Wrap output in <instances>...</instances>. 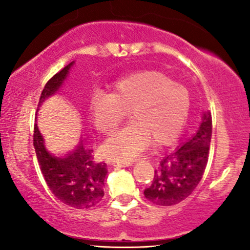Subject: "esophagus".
<instances>
[{
    "label": "esophagus",
    "instance_id": "esophagus-1",
    "mask_svg": "<svg viewBox=\"0 0 250 250\" xmlns=\"http://www.w3.org/2000/svg\"><path fill=\"white\" fill-rule=\"evenodd\" d=\"M131 165L132 163H114V166H118V167H127Z\"/></svg>",
    "mask_w": 250,
    "mask_h": 250
}]
</instances>
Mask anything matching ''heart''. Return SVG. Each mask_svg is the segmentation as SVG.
<instances>
[{
  "instance_id": "1",
  "label": "heart",
  "mask_w": 250,
  "mask_h": 250,
  "mask_svg": "<svg viewBox=\"0 0 250 250\" xmlns=\"http://www.w3.org/2000/svg\"><path fill=\"white\" fill-rule=\"evenodd\" d=\"M190 108L188 91L167 75L146 70L122 78L112 92L95 91L88 102V114L99 132L110 133L124 121L128 126L114 133L102 143L104 158L129 163L149 148L172 143L186 125Z\"/></svg>"
}]
</instances>
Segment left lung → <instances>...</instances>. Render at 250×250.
<instances>
[{
	"label": "left lung",
	"instance_id": "1",
	"mask_svg": "<svg viewBox=\"0 0 250 250\" xmlns=\"http://www.w3.org/2000/svg\"><path fill=\"white\" fill-rule=\"evenodd\" d=\"M211 139V116L205 114L192 138L166 155L155 170L145 197L158 206H174L187 199L199 184L206 169Z\"/></svg>",
	"mask_w": 250,
	"mask_h": 250
}]
</instances>
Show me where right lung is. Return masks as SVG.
<instances>
[{
    "label": "right lung",
    "mask_w": 250,
    "mask_h": 250,
    "mask_svg": "<svg viewBox=\"0 0 250 250\" xmlns=\"http://www.w3.org/2000/svg\"><path fill=\"white\" fill-rule=\"evenodd\" d=\"M73 62L51 77L44 86L37 108L47 97L56 93L66 78ZM34 148L44 180L54 196L67 206L77 209L94 207L104 196V180L107 165L95 163L93 150L83 145V141L66 156H54L47 151L44 140L35 123Z\"/></svg>",
    "instance_id": "obj_1"
}]
</instances>
